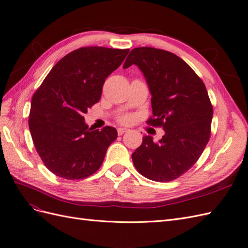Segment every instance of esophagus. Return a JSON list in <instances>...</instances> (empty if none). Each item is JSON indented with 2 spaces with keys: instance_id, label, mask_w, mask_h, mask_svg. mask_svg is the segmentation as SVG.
<instances>
[{
  "instance_id": "1",
  "label": "esophagus",
  "mask_w": 248,
  "mask_h": 248,
  "mask_svg": "<svg viewBox=\"0 0 248 248\" xmlns=\"http://www.w3.org/2000/svg\"><path fill=\"white\" fill-rule=\"evenodd\" d=\"M127 130H128V129H126V128H118V134H119V136H122V134L125 133Z\"/></svg>"
}]
</instances>
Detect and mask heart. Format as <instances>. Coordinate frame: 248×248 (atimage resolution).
Listing matches in <instances>:
<instances>
[{
	"label": "heart",
	"instance_id": "heart-1",
	"mask_svg": "<svg viewBox=\"0 0 248 248\" xmlns=\"http://www.w3.org/2000/svg\"><path fill=\"white\" fill-rule=\"evenodd\" d=\"M132 120V116L130 115H125V116H122L121 118H120V122L122 123H129Z\"/></svg>",
	"mask_w": 248,
	"mask_h": 248
}]
</instances>
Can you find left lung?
<instances>
[{"label": "left lung", "instance_id": "obj_1", "mask_svg": "<svg viewBox=\"0 0 248 248\" xmlns=\"http://www.w3.org/2000/svg\"><path fill=\"white\" fill-rule=\"evenodd\" d=\"M137 65L151 92L153 116L147 124L166 134L154 142L142 138L132 153L140 175L156 182L172 181L198 161L211 134L213 108L202 80L181 58L154 47L133 48L123 68Z\"/></svg>", "mask_w": 248, "mask_h": 248}]
</instances>
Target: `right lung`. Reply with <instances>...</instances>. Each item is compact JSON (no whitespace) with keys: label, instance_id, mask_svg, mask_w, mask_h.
<instances>
[{"label":"right lung","instance_id":"add662e5","mask_svg":"<svg viewBox=\"0 0 248 248\" xmlns=\"http://www.w3.org/2000/svg\"><path fill=\"white\" fill-rule=\"evenodd\" d=\"M128 52L102 46L73 50L52 67L34 93L29 128L37 153L52 174L79 180L101 167L118 133L110 126L89 128L84 114L99 101L106 78Z\"/></svg>","mask_w":248,"mask_h":248}]
</instances>
